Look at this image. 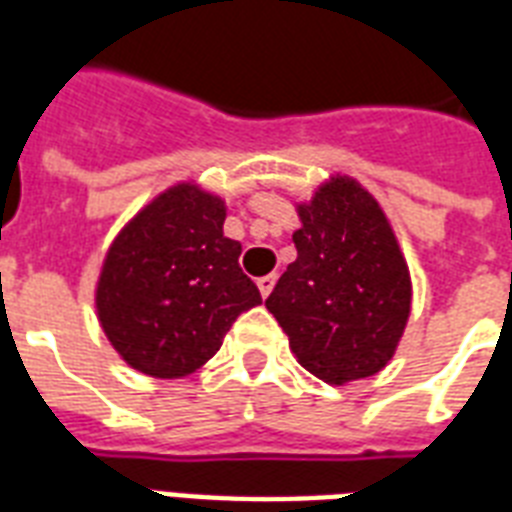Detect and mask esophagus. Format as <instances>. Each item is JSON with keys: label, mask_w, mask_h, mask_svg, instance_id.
Here are the masks:
<instances>
[{"label": "esophagus", "mask_w": 512, "mask_h": 512, "mask_svg": "<svg viewBox=\"0 0 512 512\" xmlns=\"http://www.w3.org/2000/svg\"><path fill=\"white\" fill-rule=\"evenodd\" d=\"M275 280H277L275 275H264V277H259V280H256V285H259V291H261V296H264V299H267L269 293H272V288H275Z\"/></svg>", "instance_id": "esophagus-1"}]
</instances>
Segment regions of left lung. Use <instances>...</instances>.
<instances>
[{"mask_svg":"<svg viewBox=\"0 0 512 512\" xmlns=\"http://www.w3.org/2000/svg\"><path fill=\"white\" fill-rule=\"evenodd\" d=\"M288 264L267 310L301 366L328 384L382 371L395 355L408 312L411 277L379 202L336 176L299 205Z\"/></svg>","mask_w":512,"mask_h":512,"instance_id":"left-lung-1","label":"left lung"}]
</instances>
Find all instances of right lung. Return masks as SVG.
I'll return each mask as SVG.
<instances>
[{
    "label": "right lung",
    "instance_id": "add662e5",
    "mask_svg": "<svg viewBox=\"0 0 512 512\" xmlns=\"http://www.w3.org/2000/svg\"><path fill=\"white\" fill-rule=\"evenodd\" d=\"M227 205L194 184L154 197L104 259L95 310L106 339L136 371L178 379L219 352L261 293L224 237Z\"/></svg>",
    "mask_w": 512,
    "mask_h": 512
}]
</instances>
